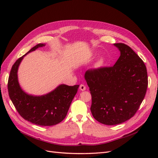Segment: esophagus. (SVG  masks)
<instances>
[{"label": "esophagus", "instance_id": "obj_1", "mask_svg": "<svg viewBox=\"0 0 158 158\" xmlns=\"http://www.w3.org/2000/svg\"><path fill=\"white\" fill-rule=\"evenodd\" d=\"M79 89L81 91H84V90H85V89H86V87H85L84 84H80V87H79Z\"/></svg>", "mask_w": 158, "mask_h": 158}]
</instances>
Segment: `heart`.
<instances>
[{
    "label": "heart",
    "mask_w": 158,
    "mask_h": 158,
    "mask_svg": "<svg viewBox=\"0 0 158 158\" xmlns=\"http://www.w3.org/2000/svg\"><path fill=\"white\" fill-rule=\"evenodd\" d=\"M103 63H104V61H103V59H100L98 62V63H97V65L98 66H102L103 64Z\"/></svg>",
    "instance_id": "b5f03b06"
}]
</instances>
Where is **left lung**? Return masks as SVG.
I'll return each mask as SVG.
<instances>
[{"label":"left lung","instance_id":"left-lung-1","mask_svg":"<svg viewBox=\"0 0 158 158\" xmlns=\"http://www.w3.org/2000/svg\"><path fill=\"white\" fill-rule=\"evenodd\" d=\"M121 56L113 66L89 69L85 79L92 95L90 110L98 122L116 125L132 118L144 99L148 88L146 65L125 44H114Z\"/></svg>","mask_w":158,"mask_h":158}]
</instances>
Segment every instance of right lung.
<instances>
[{"mask_svg": "<svg viewBox=\"0 0 158 158\" xmlns=\"http://www.w3.org/2000/svg\"><path fill=\"white\" fill-rule=\"evenodd\" d=\"M43 46L45 45L37 44L27 53ZM26 54L20 57L12 66L8 81L9 97L18 113L25 120L40 126L55 125L66 116L79 85L69 86L62 84L52 92L42 96H33L26 94L19 85L17 71Z\"/></svg>", "mask_w": 158, "mask_h": 158, "instance_id": "add662e5", "label": "right lung"}]
</instances>
